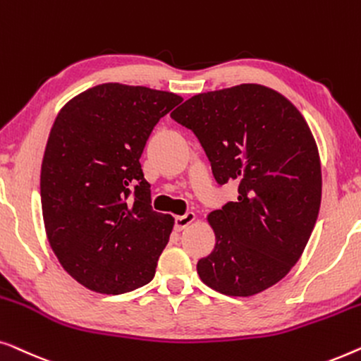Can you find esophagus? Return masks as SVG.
I'll list each match as a JSON object with an SVG mask.
<instances>
[{"instance_id":"obj_1","label":"esophagus","mask_w":361,"mask_h":361,"mask_svg":"<svg viewBox=\"0 0 361 361\" xmlns=\"http://www.w3.org/2000/svg\"><path fill=\"white\" fill-rule=\"evenodd\" d=\"M196 221V214L195 212H186L185 216H178L175 219V229L176 231H183V229H186L188 226L190 224H192V222Z\"/></svg>"}]
</instances>
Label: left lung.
I'll use <instances>...</instances> for the list:
<instances>
[{
	"instance_id": "8db88e82",
	"label": "left lung",
	"mask_w": 361,
	"mask_h": 361,
	"mask_svg": "<svg viewBox=\"0 0 361 361\" xmlns=\"http://www.w3.org/2000/svg\"><path fill=\"white\" fill-rule=\"evenodd\" d=\"M171 118L195 132L217 183L238 185L237 201L207 216L216 245L197 275L226 296L265 291L301 258L321 207V159L306 119L257 83L195 94Z\"/></svg>"
}]
</instances>
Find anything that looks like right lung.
<instances>
[{
  "label": "right lung",
  "instance_id": "1",
  "mask_svg": "<svg viewBox=\"0 0 361 361\" xmlns=\"http://www.w3.org/2000/svg\"><path fill=\"white\" fill-rule=\"evenodd\" d=\"M181 101L103 83L55 118L40 169L45 233L63 270L91 291L123 294L154 280L175 219L152 209L139 159L155 124Z\"/></svg>",
  "mask_w": 361,
  "mask_h": 361
}]
</instances>
